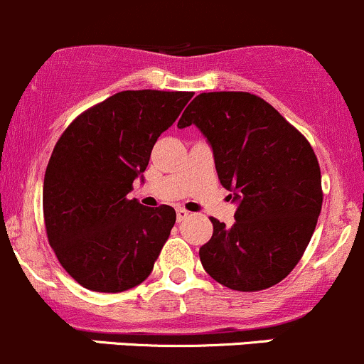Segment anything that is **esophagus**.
I'll use <instances>...</instances> for the list:
<instances>
[{
  "label": "esophagus",
  "instance_id": "obj_1",
  "mask_svg": "<svg viewBox=\"0 0 364 364\" xmlns=\"http://www.w3.org/2000/svg\"><path fill=\"white\" fill-rule=\"evenodd\" d=\"M186 219H189V212H187V210H183V208H177V220H178V223H182V220H186Z\"/></svg>",
  "mask_w": 364,
  "mask_h": 364
}]
</instances>
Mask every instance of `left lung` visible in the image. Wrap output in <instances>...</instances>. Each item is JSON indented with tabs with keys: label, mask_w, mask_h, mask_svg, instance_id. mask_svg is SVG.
Here are the masks:
<instances>
[{
	"label": "left lung",
	"mask_w": 364,
	"mask_h": 364,
	"mask_svg": "<svg viewBox=\"0 0 364 364\" xmlns=\"http://www.w3.org/2000/svg\"><path fill=\"white\" fill-rule=\"evenodd\" d=\"M194 124L212 147L233 226L217 219L200 249L205 272L243 293L268 289L301 259L322 207L321 168L306 138L250 92H201L178 127Z\"/></svg>",
	"instance_id": "obj_1"
}]
</instances>
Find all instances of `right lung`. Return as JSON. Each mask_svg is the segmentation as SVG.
I'll use <instances>...</instances> for the list:
<instances>
[{"mask_svg": "<svg viewBox=\"0 0 364 364\" xmlns=\"http://www.w3.org/2000/svg\"><path fill=\"white\" fill-rule=\"evenodd\" d=\"M191 98L117 92L78 115L55 144L43 181L45 228L59 263L85 289L122 293L151 275L177 213L127 194Z\"/></svg>", "mask_w": 364, "mask_h": 364, "instance_id": "right-lung-1", "label": "right lung"}]
</instances>
